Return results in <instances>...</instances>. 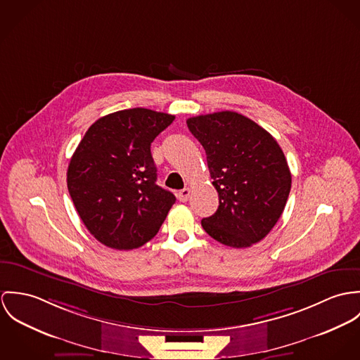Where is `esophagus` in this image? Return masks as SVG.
I'll return each mask as SVG.
<instances>
[{
	"label": "esophagus",
	"instance_id": "obj_1",
	"mask_svg": "<svg viewBox=\"0 0 360 360\" xmlns=\"http://www.w3.org/2000/svg\"><path fill=\"white\" fill-rule=\"evenodd\" d=\"M189 196H191V189H189V188H186V189H184V191H181V192L178 193V199H179V201H182V202L188 201Z\"/></svg>",
	"mask_w": 360,
	"mask_h": 360
}]
</instances>
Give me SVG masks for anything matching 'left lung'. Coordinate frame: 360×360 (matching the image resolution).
Segmentation results:
<instances>
[{
	"label": "left lung",
	"mask_w": 360,
	"mask_h": 360,
	"mask_svg": "<svg viewBox=\"0 0 360 360\" xmlns=\"http://www.w3.org/2000/svg\"><path fill=\"white\" fill-rule=\"evenodd\" d=\"M189 131L207 155L219 198L201 219L212 239L244 248L264 239L279 221L291 189V172L276 139L236 112L191 117Z\"/></svg>",
	"instance_id": "8db88e82"
}]
</instances>
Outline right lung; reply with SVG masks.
<instances>
[{
  "label": "right lung",
  "instance_id": "add662e5",
  "mask_svg": "<svg viewBox=\"0 0 360 360\" xmlns=\"http://www.w3.org/2000/svg\"><path fill=\"white\" fill-rule=\"evenodd\" d=\"M175 116L135 108L95 121L68 168L81 221L102 244L132 250L153 239L175 196L156 184L150 145Z\"/></svg>",
  "mask_w": 360,
  "mask_h": 360
}]
</instances>
